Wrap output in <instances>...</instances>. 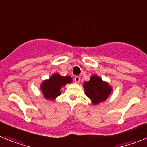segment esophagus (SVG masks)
Here are the masks:
<instances>
[{"instance_id": "34e87169", "label": "esophagus", "mask_w": 147, "mask_h": 147, "mask_svg": "<svg viewBox=\"0 0 147 147\" xmlns=\"http://www.w3.org/2000/svg\"><path fill=\"white\" fill-rule=\"evenodd\" d=\"M74 82L76 83H79L80 82V77L79 76H74Z\"/></svg>"}]
</instances>
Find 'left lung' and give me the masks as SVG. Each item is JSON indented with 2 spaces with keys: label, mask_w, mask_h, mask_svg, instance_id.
Masks as SVG:
<instances>
[{
  "label": "left lung",
  "mask_w": 147,
  "mask_h": 147,
  "mask_svg": "<svg viewBox=\"0 0 147 147\" xmlns=\"http://www.w3.org/2000/svg\"><path fill=\"white\" fill-rule=\"evenodd\" d=\"M83 86L85 94L92 100L93 105L105 101L112 91L111 87L96 75L92 76L88 82H85Z\"/></svg>",
  "instance_id": "left-lung-1"
}]
</instances>
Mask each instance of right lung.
Listing matches in <instances>:
<instances>
[{"label":"right lung","mask_w":147,"mask_h":147,"mask_svg":"<svg viewBox=\"0 0 147 147\" xmlns=\"http://www.w3.org/2000/svg\"><path fill=\"white\" fill-rule=\"evenodd\" d=\"M72 79L70 76H62L59 74H54L48 80H45L41 85L44 97L46 99L53 100L61 94L60 89L67 83H71Z\"/></svg>","instance_id":"obj_1"}]
</instances>
